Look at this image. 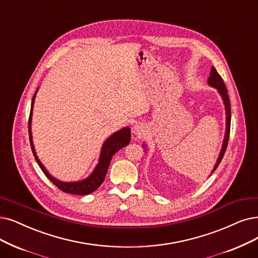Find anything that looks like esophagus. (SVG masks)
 <instances>
[{
  "label": "esophagus",
  "instance_id": "34e87169",
  "mask_svg": "<svg viewBox=\"0 0 258 258\" xmlns=\"http://www.w3.org/2000/svg\"><path fill=\"white\" fill-rule=\"evenodd\" d=\"M145 131H146L145 126H144L143 123H141V122L137 123V125H135V126H133V128H132V132L135 133V135L138 136V137H141L142 135H144V133H145Z\"/></svg>",
  "mask_w": 258,
  "mask_h": 258
}]
</instances>
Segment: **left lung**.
I'll list each match as a JSON object with an SVG mask.
<instances>
[{
	"label": "left lung",
	"mask_w": 258,
	"mask_h": 258,
	"mask_svg": "<svg viewBox=\"0 0 258 258\" xmlns=\"http://www.w3.org/2000/svg\"><path fill=\"white\" fill-rule=\"evenodd\" d=\"M208 84L209 86L215 88L216 90L218 91V93L220 94L222 100H223V104L225 107V133H224V140L222 143V147L219 153V157L217 159V162H216L215 166L212 170V173L217 169L218 165L220 164L223 156H224V152L226 147H228V142H229V137H230V128H231V105H230V99H229V95H228V90L225 88V85L223 82V79L221 78V76L218 74V72L216 71V69L214 67H212L211 69V74L210 77L208 79ZM143 147H145V144H144Z\"/></svg>",
	"instance_id": "8db88e82"
}]
</instances>
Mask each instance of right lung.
Returning a JSON list of instances; mask_svg holds the SVG:
<instances>
[{
    "label": "right lung",
    "mask_w": 258,
    "mask_h": 258,
    "mask_svg": "<svg viewBox=\"0 0 258 258\" xmlns=\"http://www.w3.org/2000/svg\"><path fill=\"white\" fill-rule=\"evenodd\" d=\"M37 92H38V90L36 91V93L33 97L32 107H30V114H29V120H28V133H29L30 146H32L34 157H35L37 163L39 164L40 168L42 169V171L44 172L45 176L51 182H53L59 189H61L64 192L73 194V195H79V196L89 195L91 192H93L94 190H96L100 186L101 183L104 182L112 157L114 156V154L119 149L127 146L128 144L130 143V140H131L130 128L129 127L121 128L120 130L113 133L112 136H110L105 141V143L102 144V147H101L98 164L96 165V167L94 168L93 172H92L88 178H86L85 180L77 181V182H62V181H60V180L54 178L46 170V168L44 167V165L41 163L40 160L38 159V156H37L35 147H34L33 136H32V116H33V107H34V104H35V98H36Z\"/></svg>",
    "instance_id": "1"
}]
</instances>
